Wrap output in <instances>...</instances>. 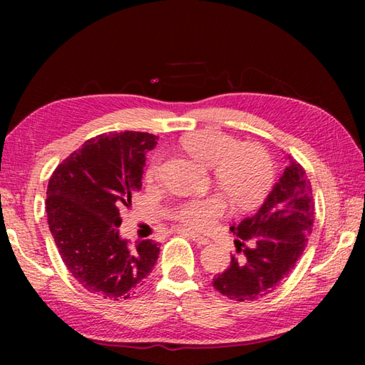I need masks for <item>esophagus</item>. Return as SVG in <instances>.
Wrapping results in <instances>:
<instances>
[{"mask_svg":"<svg viewBox=\"0 0 365 365\" xmlns=\"http://www.w3.org/2000/svg\"><path fill=\"white\" fill-rule=\"evenodd\" d=\"M180 233L185 235V237H188L190 240H193V242L197 243V245H209V238L202 237V235L196 233V232H193V230H188V228H182Z\"/></svg>","mask_w":365,"mask_h":365,"instance_id":"esophagus-1","label":"esophagus"}]
</instances>
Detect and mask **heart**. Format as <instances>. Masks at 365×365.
Instances as JSON below:
<instances>
[{
    "label": "heart",
    "mask_w": 365,
    "mask_h": 365,
    "mask_svg": "<svg viewBox=\"0 0 365 365\" xmlns=\"http://www.w3.org/2000/svg\"><path fill=\"white\" fill-rule=\"evenodd\" d=\"M185 150L201 164L214 169V178L225 196L238 206H251L265 195L274 177L272 160L262 146L238 145L232 135L217 130L196 132L183 141ZM159 160H153L148 177H156ZM224 212L217 196L196 197L182 202L174 217L193 228H206Z\"/></svg>",
    "instance_id": "heart-1"
}]
</instances>
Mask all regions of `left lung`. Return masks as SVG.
Segmentation results:
<instances>
[{
    "instance_id": "obj_1",
    "label": "left lung",
    "mask_w": 365,
    "mask_h": 365,
    "mask_svg": "<svg viewBox=\"0 0 365 365\" xmlns=\"http://www.w3.org/2000/svg\"><path fill=\"white\" fill-rule=\"evenodd\" d=\"M314 225L311 182L288 154V165L257 211L230 227L238 259L214 275L212 287L235 301H255L272 293L294 269Z\"/></svg>"
}]
</instances>
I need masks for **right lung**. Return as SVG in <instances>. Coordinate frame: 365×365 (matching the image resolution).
<instances>
[{
	"label": "right lung",
	"mask_w": 365,
	"mask_h": 365,
	"mask_svg": "<svg viewBox=\"0 0 365 365\" xmlns=\"http://www.w3.org/2000/svg\"><path fill=\"white\" fill-rule=\"evenodd\" d=\"M158 137L103 133L85 141L53 172L46 191L48 225L73 279L106 299H127L159 257L153 240L120 238V209L141 190L145 154Z\"/></svg>",
	"instance_id": "1"
}]
</instances>
